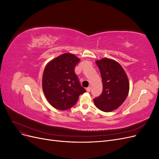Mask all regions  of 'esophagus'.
Returning <instances> with one entry per match:
<instances>
[{
  "label": "esophagus",
  "instance_id": "obj_1",
  "mask_svg": "<svg viewBox=\"0 0 159 159\" xmlns=\"http://www.w3.org/2000/svg\"><path fill=\"white\" fill-rule=\"evenodd\" d=\"M86 91H87L88 92H90V91H91V88H90V87L87 88V89H86Z\"/></svg>",
  "mask_w": 159,
  "mask_h": 159
}]
</instances>
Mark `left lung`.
I'll return each instance as SVG.
<instances>
[{"label":"left lung","instance_id":"1","mask_svg":"<svg viewBox=\"0 0 159 159\" xmlns=\"http://www.w3.org/2000/svg\"><path fill=\"white\" fill-rule=\"evenodd\" d=\"M95 62L102 78L103 91L93 102L101 111L111 112L121 106L127 98L129 80L123 68L116 61L104 57Z\"/></svg>","mask_w":159,"mask_h":159}]
</instances>
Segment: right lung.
<instances>
[{
    "instance_id": "obj_1",
    "label": "right lung",
    "mask_w": 159,
    "mask_h": 159,
    "mask_svg": "<svg viewBox=\"0 0 159 159\" xmlns=\"http://www.w3.org/2000/svg\"><path fill=\"white\" fill-rule=\"evenodd\" d=\"M80 59L66 53L50 61L45 67L42 77V88L52 107L66 110L77 103L79 96L85 92L75 73Z\"/></svg>"
}]
</instances>
